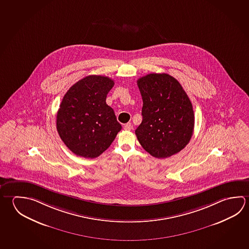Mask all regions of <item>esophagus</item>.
Instances as JSON below:
<instances>
[{"label": "esophagus", "mask_w": 249, "mask_h": 249, "mask_svg": "<svg viewBox=\"0 0 249 249\" xmlns=\"http://www.w3.org/2000/svg\"><path fill=\"white\" fill-rule=\"evenodd\" d=\"M133 128V126L131 123H126L124 125V129L126 131H130Z\"/></svg>", "instance_id": "obj_1"}]
</instances>
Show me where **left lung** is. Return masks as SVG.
Segmentation results:
<instances>
[{
    "label": "left lung",
    "mask_w": 249,
    "mask_h": 249,
    "mask_svg": "<svg viewBox=\"0 0 249 249\" xmlns=\"http://www.w3.org/2000/svg\"><path fill=\"white\" fill-rule=\"evenodd\" d=\"M142 98V122L135 129L142 147L157 158L181 151L194 129V112L185 91L166 73H150L137 80Z\"/></svg>",
    "instance_id": "8db88e82"
}]
</instances>
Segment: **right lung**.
<instances>
[{
  "label": "right lung",
  "mask_w": 249,
  "mask_h": 249,
  "mask_svg": "<svg viewBox=\"0 0 249 249\" xmlns=\"http://www.w3.org/2000/svg\"><path fill=\"white\" fill-rule=\"evenodd\" d=\"M113 79L90 75L67 91L57 114V130L66 147L79 157H99L114 142L122 125L106 103Z\"/></svg>",
  "instance_id": "add662e5"
}]
</instances>
